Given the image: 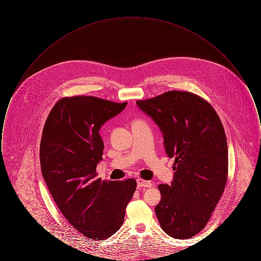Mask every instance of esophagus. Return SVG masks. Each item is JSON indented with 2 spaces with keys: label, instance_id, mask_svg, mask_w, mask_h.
Returning a JSON list of instances; mask_svg holds the SVG:
<instances>
[{
  "label": "esophagus",
  "instance_id": "1",
  "mask_svg": "<svg viewBox=\"0 0 261 261\" xmlns=\"http://www.w3.org/2000/svg\"><path fill=\"white\" fill-rule=\"evenodd\" d=\"M137 184H138V187L139 188H149V187H151V183L149 182V181H146V180H143V179H138L137 180Z\"/></svg>",
  "mask_w": 261,
  "mask_h": 261
}]
</instances>
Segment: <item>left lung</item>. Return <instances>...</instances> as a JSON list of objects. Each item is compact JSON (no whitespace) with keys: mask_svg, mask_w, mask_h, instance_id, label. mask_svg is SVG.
<instances>
[{"mask_svg":"<svg viewBox=\"0 0 261 261\" xmlns=\"http://www.w3.org/2000/svg\"><path fill=\"white\" fill-rule=\"evenodd\" d=\"M163 134L174 158L171 185L161 184L155 214L162 230L177 239L200 232L216 207L228 179V148L222 122L206 99L187 91H168L136 101Z\"/></svg>","mask_w":261,"mask_h":261,"instance_id":"8db88e82","label":"left lung"}]
</instances>
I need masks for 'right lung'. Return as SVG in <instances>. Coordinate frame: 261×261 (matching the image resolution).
<instances>
[{
	"label": "right lung",
	"mask_w": 261,
	"mask_h": 261,
	"mask_svg": "<svg viewBox=\"0 0 261 261\" xmlns=\"http://www.w3.org/2000/svg\"><path fill=\"white\" fill-rule=\"evenodd\" d=\"M126 105L93 96L64 97L54 106L43 128L44 180L68 223L91 240L108 239L119 230L136 191L133 178L106 181L96 171L103 150L99 129Z\"/></svg>",
	"instance_id": "add662e5"
}]
</instances>
